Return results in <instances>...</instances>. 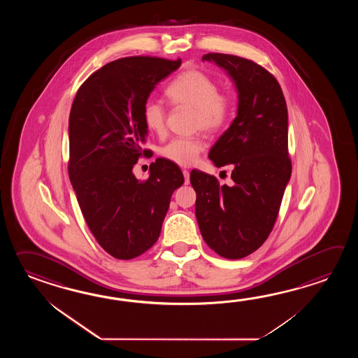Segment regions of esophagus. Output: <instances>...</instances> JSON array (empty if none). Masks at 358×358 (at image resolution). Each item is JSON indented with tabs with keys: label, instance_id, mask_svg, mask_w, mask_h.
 Returning a JSON list of instances; mask_svg holds the SVG:
<instances>
[{
	"label": "esophagus",
	"instance_id": "obj_1",
	"mask_svg": "<svg viewBox=\"0 0 358 358\" xmlns=\"http://www.w3.org/2000/svg\"><path fill=\"white\" fill-rule=\"evenodd\" d=\"M182 176H184V182L189 184V171L188 170H182Z\"/></svg>",
	"mask_w": 358,
	"mask_h": 358
}]
</instances>
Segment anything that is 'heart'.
<instances>
[{"label": "heart", "instance_id": "b5f03b06", "mask_svg": "<svg viewBox=\"0 0 358 358\" xmlns=\"http://www.w3.org/2000/svg\"><path fill=\"white\" fill-rule=\"evenodd\" d=\"M166 97L178 107L193 110V127L213 134L228 124L233 114V99L219 92V84L201 70L190 69L176 76L166 88ZM145 128L162 134L166 113L160 102L148 99L142 110ZM203 145L196 138H174L161 148V156L176 165L189 166L197 160Z\"/></svg>", "mask_w": 358, "mask_h": 358}]
</instances>
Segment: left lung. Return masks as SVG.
<instances>
[{"mask_svg":"<svg viewBox=\"0 0 358 358\" xmlns=\"http://www.w3.org/2000/svg\"><path fill=\"white\" fill-rule=\"evenodd\" d=\"M233 79L238 92L236 119L208 159L233 165L231 185L192 170L197 193L196 217L207 245L224 259H239L259 250L274 228L292 174L288 110L282 88L266 69L234 55L207 54Z\"/></svg>","mask_w":358,"mask_h":358,"instance_id":"1","label":"left lung"}]
</instances>
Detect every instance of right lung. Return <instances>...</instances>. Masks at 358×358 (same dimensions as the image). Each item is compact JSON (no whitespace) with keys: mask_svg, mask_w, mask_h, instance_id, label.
Here are the masks:
<instances>
[{"mask_svg":"<svg viewBox=\"0 0 358 358\" xmlns=\"http://www.w3.org/2000/svg\"><path fill=\"white\" fill-rule=\"evenodd\" d=\"M180 64L151 56L108 62L80 85L70 110L69 178L92 234L115 259H134L156 243L171 194L184 182L166 159L151 164L145 182L133 174L150 153L143 106Z\"/></svg>","mask_w":358,"mask_h":358,"instance_id":"1","label":"right lung"}]
</instances>
